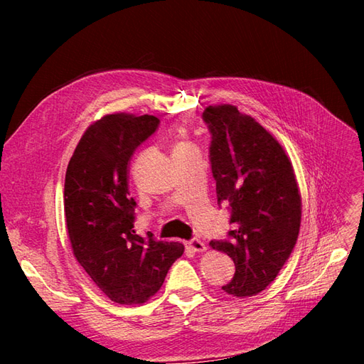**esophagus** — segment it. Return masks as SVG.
Wrapping results in <instances>:
<instances>
[{
  "instance_id": "1",
  "label": "esophagus",
  "mask_w": 364,
  "mask_h": 364,
  "mask_svg": "<svg viewBox=\"0 0 364 364\" xmlns=\"http://www.w3.org/2000/svg\"><path fill=\"white\" fill-rule=\"evenodd\" d=\"M186 247L191 249L193 252H205L206 250L205 243L199 238H193L190 241H186Z\"/></svg>"
}]
</instances>
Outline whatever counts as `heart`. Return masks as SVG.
<instances>
[{
	"label": "heart",
	"mask_w": 364,
	"mask_h": 364,
	"mask_svg": "<svg viewBox=\"0 0 364 364\" xmlns=\"http://www.w3.org/2000/svg\"><path fill=\"white\" fill-rule=\"evenodd\" d=\"M179 146H181V144H179Z\"/></svg>",
	"instance_id": "heart-1"
}]
</instances>
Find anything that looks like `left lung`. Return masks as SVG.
<instances>
[{"mask_svg":"<svg viewBox=\"0 0 364 364\" xmlns=\"http://www.w3.org/2000/svg\"><path fill=\"white\" fill-rule=\"evenodd\" d=\"M209 161L218 205L228 203L232 230L209 246L225 252L235 274L223 290L237 297L262 291L290 258L301 226V194L279 142L235 106H208Z\"/></svg>","mask_w":364,"mask_h":364,"instance_id":"left-lung-1","label":"left lung"}]
</instances>
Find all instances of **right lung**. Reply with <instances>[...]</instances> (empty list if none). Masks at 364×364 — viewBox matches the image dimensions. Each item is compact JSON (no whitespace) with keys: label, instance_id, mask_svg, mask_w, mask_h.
Returning <instances> with one entry per match:
<instances>
[{"label":"right lung","instance_id":"right-lung-1","mask_svg":"<svg viewBox=\"0 0 364 364\" xmlns=\"http://www.w3.org/2000/svg\"><path fill=\"white\" fill-rule=\"evenodd\" d=\"M153 115L111 114L86 129L65 174V220L74 257L109 299L144 304L182 257L183 245L135 232L129 161L155 134Z\"/></svg>","mask_w":364,"mask_h":364}]
</instances>
